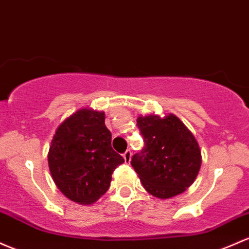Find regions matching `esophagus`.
<instances>
[{"instance_id":"34e87169","label":"esophagus","mask_w":249,"mask_h":249,"mask_svg":"<svg viewBox=\"0 0 249 249\" xmlns=\"http://www.w3.org/2000/svg\"><path fill=\"white\" fill-rule=\"evenodd\" d=\"M131 156H132V152H131V150H126V151H125V154L123 155V157H124L125 162H126V163L130 162V160H131Z\"/></svg>"}]
</instances>
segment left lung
<instances>
[{
    "label": "left lung",
    "mask_w": 249,
    "mask_h": 249,
    "mask_svg": "<svg viewBox=\"0 0 249 249\" xmlns=\"http://www.w3.org/2000/svg\"><path fill=\"white\" fill-rule=\"evenodd\" d=\"M137 125L145 146L131 160L147 193L157 198L175 197L193 184L202 156L195 136L175 114L139 116Z\"/></svg>",
    "instance_id": "obj_1"
}]
</instances>
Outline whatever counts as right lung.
<instances>
[{
  "label": "right lung",
  "instance_id": "add662e5",
  "mask_svg": "<svg viewBox=\"0 0 249 249\" xmlns=\"http://www.w3.org/2000/svg\"><path fill=\"white\" fill-rule=\"evenodd\" d=\"M105 113L80 108L55 131L48 166L59 190L79 204H92L110 188L112 173L124 158L111 146Z\"/></svg>",
  "mask_w": 249,
  "mask_h": 249
}]
</instances>
